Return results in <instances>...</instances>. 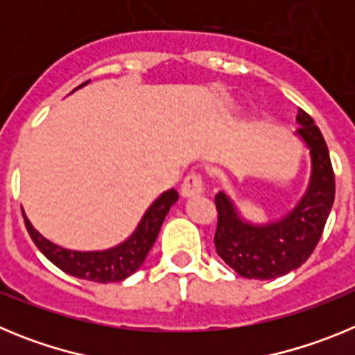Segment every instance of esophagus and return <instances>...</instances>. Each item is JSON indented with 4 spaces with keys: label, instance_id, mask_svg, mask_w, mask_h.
I'll return each mask as SVG.
<instances>
[{
    "label": "esophagus",
    "instance_id": "esophagus-1",
    "mask_svg": "<svg viewBox=\"0 0 355 355\" xmlns=\"http://www.w3.org/2000/svg\"><path fill=\"white\" fill-rule=\"evenodd\" d=\"M205 192V178L197 172H192L184 178L183 184H181V193L183 197H193Z\"/></svg>",
    "mask_w": 355,
    "mask_h": 355
}]
</instances>
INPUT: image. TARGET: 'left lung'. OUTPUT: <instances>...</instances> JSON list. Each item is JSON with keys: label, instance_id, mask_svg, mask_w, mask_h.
<instances>
[{"label": "left lung", "instance_id": "1", "mask_svg": "<svg viewBox=\"0 0 355 355\" xmlns=\"http://www.w3.org/2000/svg\"><path fill=\"white\" fill-rule=\"evenodd\" d=\"M297 133L311 153V181L306 196L283 220L252 225L238 216L224 192L215 196L216 254L238 275L247 279H274L307 261L324 233L334 202V171L322 131L311 115L299 108Z\"/></svg>", "mask_w": 355, "mask_h": 355}]
</instances>
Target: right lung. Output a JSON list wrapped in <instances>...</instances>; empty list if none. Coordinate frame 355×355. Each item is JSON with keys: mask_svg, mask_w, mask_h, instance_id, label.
I'll return each mask as SVG.
<instances>
[{"mask_svg": "<svg viewBox=\"0 0 355 355\" xmlns=\"http://www.w3.org/2000/svg\"><path fill=\"white\" fill-rule=\"evenodd\" d=\"M178 197L180 196L174 188L162 193L147 209L137 231L124 243L114 249L97 250V252H78V250H67L64 247L55 245L46 240L37 229H33L26 216H24V225L40 252L65 274L94 281V283H117L139 270V266L142 265L147 252L156 241L168 209L178 200Z\"/></svg>", "mask_w": 355, "mask_h": 355, "instance_id": "1", "label": "right lung"}]
</instances>
